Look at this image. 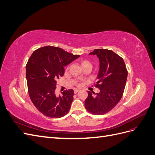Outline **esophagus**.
I'll use <instances>...</instances> for the list:
<instances>
[{
    "mask_svg": "<svg viewBox=\"0 0 155 155\" xmlns=\"http://www.w3.org/2000/svg\"><path fill=\"white\" fill-rule=\"evenodd\" d=\"M79 91V90H78V89H75V90H74V93L75 94H77Z\"/></svg>",
    "mask_w": 155,
    "mask_h": 155,
    "instance_id": "obj_1",
    "label": "esophagus"
}]
</instances>
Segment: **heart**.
<instances>
[{"mask_svg":"<svg viewBox=\"0 0 155 155\" xmlns=\"http://www.w3.org/2000/svg\"><path fill=\"white\" fill-rule=\"evenodd\" d=\"M81 66H82V67H85V66H91V67H92V64L89 61H88L85 60V61H83L81 62Z\"/></svg>","mask_w":155,"mask_h":155,"instance_id":"1","label":"heart"}]
</instances>
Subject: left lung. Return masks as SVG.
Here are the masks:
<instances>
[{
  "instance_id": "1",
  "label": "left lung",
  "mask_w": 155,
  "mask_h": 155,
  "mask_svg": "<svg viewBox=\"0 0 155 155\" xmlns=\"http://www.w3.org/2000/svg\"><path fill=\"white\" fill-rule=\"evenodd\" d=\"M89 55L99 58L100 69L95 85L100 92L88 91L85 107L88 112L101 115L111 110L118 104L124 92L127 70L124 59L113 51L95 49Z\"/></svg>"
}]
</instances>
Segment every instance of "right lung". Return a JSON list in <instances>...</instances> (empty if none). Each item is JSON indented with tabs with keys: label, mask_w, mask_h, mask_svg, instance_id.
Returning a JSON list of instances; mask_svg holds the SVG:
<instances>
[{
	"label": "right lung",
	"mask_w": 155,
	"mask_h": 155,
	"mask_svg": "<svg viewBox=\"0 0 155 155\" xmlns=\"http://www.w3.org/2000/svg\"><path fill=\"white\" fill-rule=\"evenodd\" d=\"M62 48L47 46L35 50L26 67V76L30 99L42 114L49 118H61L71 107L72 89L55 96L57 80L64 73V67L78 59Z\"/></svg>",
	"instance_id": "obj_1"
}]
</instances>
